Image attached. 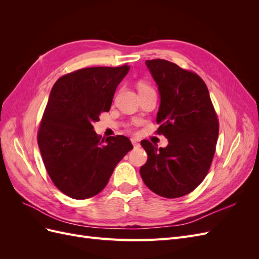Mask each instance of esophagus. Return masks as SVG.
I'll return each mask as SVG.
<instances>
[{
  "label": "esophagus",
  "mask_w": 259,
  "mask_h": 259,
  "mask_svg": "<svg viewBox=\"0 0 259 259\" xmlns=\"http://www.w3.org/2000/svg\"><path fill=\"white\" fill-rule=\"evenodd\" d=\"M132 144L134 147H139L140 146L139 143H138V140H136V139H132Z\"/></svg>",
  "instance_id": "esophagus-1"
}]
</instances>
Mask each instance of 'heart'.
Here are the masks:
<instances>
[{
  "mask_svg": "<svg viewBox=\"0 0 259 259\" xmlns=\"http://www.w3.org/2000/svg\"><path fill=\"white\" fill-rule=\"evenodd\" d=\"M152 88L149 84L147 83H139L138 84V90L139 92H143V91H146V90H151Z\"/></svg>",
  "mask_w": 259,
  "mask_h": 259,
  "instance_id": "heart-1",
  "label": "heart"
}]
</instances>
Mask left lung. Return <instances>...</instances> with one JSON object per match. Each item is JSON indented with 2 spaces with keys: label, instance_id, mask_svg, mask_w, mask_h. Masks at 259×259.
I'll return each mask as SVG.
<instances>
[{
  "label": "left lung",
  "instance_id": "8db88e82",
  "mask_svg": "<svg viewBox=\"0 0 259 259\" xmlns=\"http://www.w3.org/2000/svg\"><path fill=\"white\" fill-rule=\"evenodd\" d=\"M146 65L161 95L155 133L165 136L168 145L158 148L147 139L140 143L148 153L140 176L152 192L180 198L208 173L218 139L217 113L200 75L164 59L146 60Z\"/></svg>",
  "mask_w": 259,
  "mask_h": 259
}]
</instances>
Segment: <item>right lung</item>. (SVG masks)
I'll use <instances>...</instances> for the list:
<instances>
[{
    "label": "right lung",
    "instance_id": "add662e5",
    "mask_svg": "<svg viewBox=\"0 0 259 259\" xmlns=\"http://www.w3.org/2000/svg\"><path fill=\"white\" fill-rule=\"evenodd\" d=\"M130 67H91L67 73L54 84L37 131V145L52 182L68 197L98 194L133 149L122 135L101 138L93 123L110 110L116 86Z\"/></svg>",
    "mask_w": 259,
    "mask_h": 259
}]
</instances>
